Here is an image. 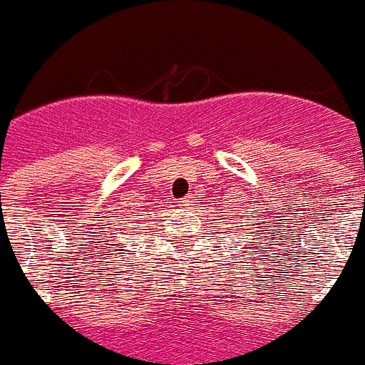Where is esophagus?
Segmentation results:
<instances>
[{
  "instance_id": "1",
  "label": "esophagus",
  "mask_w": 365,
  "mask_h": 365,
  "mask_svg": "<svg viewBox=\"0 0 365 365\" xmlns=\"http://www.w3.org/2000/svg\"><path fill=\"white\" fill-rule=\"evenodd\" d=\"M190 202H192V196H185V198H180V200H178L177 206H180V208H188Z\"/></svg>"
}]
</instances>
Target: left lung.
Instances as JSON below:
<instances>
[{
	"label": "left lung",
	"instance_id": "1",
	"mask_svg": "<svg viewBox=\"0 0 365 365\" xmlns=\"http://www.w3.org/2000/svg\"><path fill=\"white\" fill-rule=\"evenodd\" d=\"M250 244H253V242H250ZM257 244H259V242H257ZM253 245H255V244H253Z\"/></svg>",
	"mask_w": 365,
	"mask_h": 365
}]
</instances>
